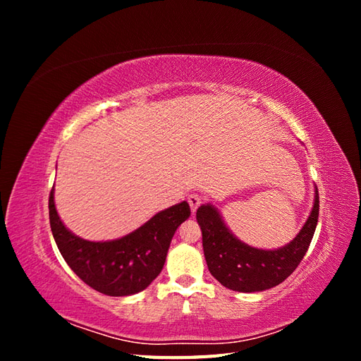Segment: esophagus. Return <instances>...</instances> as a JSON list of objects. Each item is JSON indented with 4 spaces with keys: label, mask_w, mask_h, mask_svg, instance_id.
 <instances>
[{
    "label": "esophagus",
    "mask_w": 361,
    "mask_h": 361,
    "mask_svg": "<svg viewBox=\"0 0 361 361\" xmlns=\"http://www.w3.org/2000/svg\"><path fill=\"white\" fill-rule=\"evenodd\" d=\"M188 203L191 206V211L195 212L197 211V207L202 204V197L199 194H191V195H188Z\"/></svg>",
    "instance_id": "34e87169"
}]
</instances>
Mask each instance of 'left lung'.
<instances>
[{"label":"left lung","mask_w":361,"mask_h":361,"mask_svg":"<svg viewBox=\"0 0 361 361\" xmlns=\"http://www.w3.org/2000/svg\"><path fill=\"white\" fill-rule=\"evenodd\" d=\"M318 215L316 188L307 221L289 244L277 250H262L239 241L211 203L202 204L195 218L202 228L204 259L211 274L227 289L262 292L280 285L297 269L312 243Z\"/></svg>","instance_id":"8db88e82"}]
</instances>
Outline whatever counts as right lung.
<instances>
[{"instance_id":"add662e5","label":"right lung","mask_w":361,"mask_h":361,"mask_svg":"<svg viewBox=\"0 0 361 361\" xmlns=\"http://www.w3.org/2000/svg\"><path fill=\"white\" fill-rule=\"evenodd\" d=\"M190 215V204L180 202L123 238L94 243L73 235L63 224L54 188L49 194L51 231L63 259L85 285L110 297L138 293L159 276L171 238Z\"/></svg>"}]
</instances>
